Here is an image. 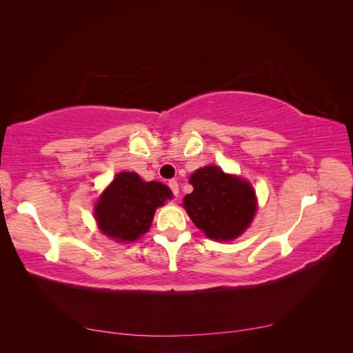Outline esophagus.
Here are the masks:
<instances>
[{
    "label": "esophagus",
    "mask_w": 353,
    "mask_h": 353,
    "mask_svg": "<svg viewBox=\"0 0 353 353\" xmlns=\"http://www.w3.org/2000/svg\"><path fill=\"white\" fill-rule=\"evenodd\" d=\"M168 185H169V188L172 190V193L175 194V196H178V193H179V188H178V183L175 179H170L169 183H168Z\"/></svg>",
    "instance_id": "esophagus-1"
}]
</instances>
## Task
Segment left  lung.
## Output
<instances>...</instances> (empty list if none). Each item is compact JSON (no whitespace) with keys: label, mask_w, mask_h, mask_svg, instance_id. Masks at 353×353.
<instances>
[{"label":"left lung","mask_w":353,"mask_h":353,"mask_svg":"<svg viewBox=\"0 0 353 353\" xmlns=\"http://www.w3.org/2000/svg\"><path fill=\"white\" fill-rule=\"evenodd\" d=\"M193 193L184 197V208L194 225L209 239H237L249 227L256 212V197L249 183L223 174L218 166L197 169L190 176Z\"/></svg>","instance_id":"8db88e82"}]
</instances>
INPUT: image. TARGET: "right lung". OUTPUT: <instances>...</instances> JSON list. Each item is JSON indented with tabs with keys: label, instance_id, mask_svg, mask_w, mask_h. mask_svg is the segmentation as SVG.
Segmentation results:
<instances>
[{
	"label": "right lung",
	"instance_id": "1",
	"mask_svg": "<svg viewBox=\"0 0 353 353\" xmlns=\"http://www.w3.org/2000/svg\"><path fill=\"white\" fill-rule=\"evenodd\" d=\"M172 197L162 183H144L134 172L117 174L95 208L100 230L114 240L134 241L148 231L154 210Z\"/></svg>",
	"mask_w": 353,
	"mask_h": 353
}]
</instances>
